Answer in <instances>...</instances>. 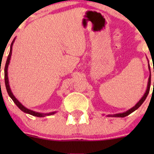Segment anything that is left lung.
I'll use <instances>...</instances> for the list:
<instances>
[{
    "label": "left lung",
    "mask_w": 154,
    "mask_h": 154,
    "mask_svg": "<svg viewBox=\"0 0 154 154\" xmlns=\"http://www.w3.org/2000/svg\"><path fill=\"white\" fill-rule=\"evenodd\" d=\"M148 68L149 69H150V65L148 66ZM150 79H151V75H150V77H149V80H148V84H147V91H146V92L144 93V96L142 97V99H141L140 100H139V102H138L137 103H136V105L135 106H133V108H131L130 109H129L128 111L125 112H123V113H119V114H116V115H109V117H121V118H123V117H126V116H127L128 115L131 114L132 112H133L135 111V110L137 109L138 108H139V106H141V105L143 103V102L145 100L146 97H147V94H148L149 91H150ZM153 86H154V83H153Z\"/></svg>",
    "instance_id": "obj_1"
}]
</instances>
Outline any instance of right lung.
<instances>
[{"label":"right lung","mask_w":154,"mask_h":154,"mask_svg":"<svg viewBox=\"0 0 154 154\" xmlns=\"http://www.w3.org/2000/svg\"><path fill=\"white\" fill-rule=\"evenodd\" d=\"M13 42H14V39H13V41H12V44H11L10 54H9L8 57H7V62H6L5 68H4V79H5V85H6V88H7V93H8V94H9V95H10V97H11V98H12V100H13L14 103H15V104H16V106H18V108H19L21 110V111L24 112L28 113V114L32 115V116H36V117H44L45 116H49V115L54 114V113H55V112H54L48 113V114H42V113L35 112L32 111V110H30V109H27V108H26V107H24V106H23V105L21 104V103H20V102L18 101V100H17L16 98H15V96H14L13 94H12V91H11V89H10V85H9L8 76H7V69H8L9 63H10L11 55H12V45H13Z\"/></svg>","instance_id":"1"}]
</instances>
